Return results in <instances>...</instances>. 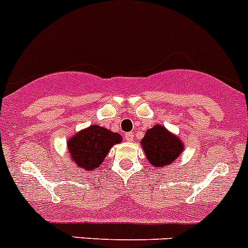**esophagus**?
<instances>
[{
	"label": "esophagus",
	"instance_id": "esophagus-1",
	"mask_svg": "<svg viewBox=\"0 0 248 248\" xmlns=\"http://www.w3.org/2000/svg\"><path fill=\"white\" fill-rule=\"evenodd\" d=\"M125 141L127 142L134 141V134H132V132H126V134H125Z\"/></svg>",
	"mask_w": 248,
	"mask_h": 248
}]
</instances>
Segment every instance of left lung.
I'll use <instances>...</instances> for the list:
<instances>
[{"instance_id":"obj_1","label":"left lung","mask_w":248,"mask_h":248,"mask_svg":"<svg viewBox=\"0 0 248 248\" xmlns=\"http://www.w3.org/2000/svg\"><path fill=\"white\" fill-rule=\"evenodd\" d=\"M141 144L148 162L156 170L174 162L184 150L179 137L160 124L147 130Z\"/></svg>"}]
</instances>
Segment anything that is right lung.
<instances>
[{"label":"right lung","mask_w":248,"mask_h":248,"mask_svg":"<svg viewBox=\"0 0 248 248\" xmlns=\"http://www.w3.org/2000/svg\"><path fill=\"white\" fill-rule=\"evenodd\" d=\"M121 141L122 136L117 132L99 125H91L70 137L67 144L71 160L81 170L89 172L98 168L112 145Z\"/></svg>","instance_id":"obj_1"}]
</instances>
